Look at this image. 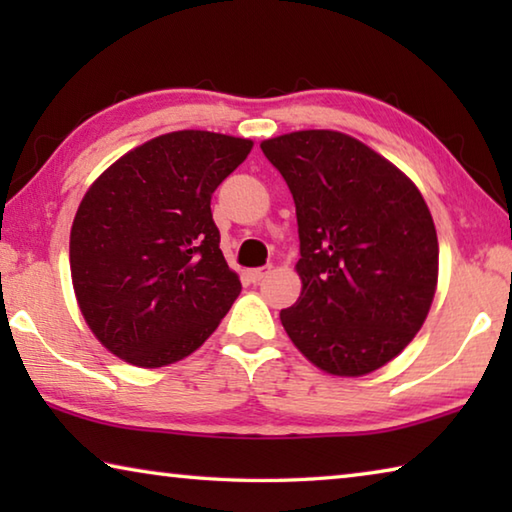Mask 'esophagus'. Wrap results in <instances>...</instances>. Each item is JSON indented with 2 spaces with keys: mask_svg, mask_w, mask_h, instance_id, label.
<instances>
[{
  "mask_svg": "<svg viewBox=\"0 0 512 512\" xmlns=\"http://www.w3.org/2000/svg\"><path fill=\"white\" fill-rule=\"evenodd\" d=\"M266 273H268V266H264V268H250L246 275H248L250 282H259Z\"/></svg>",
  "mask_w": 512,
  "mask_h": 512,
  "instance_id": "esophagus-1",
  "label": "esophagus"
}]
</instances>
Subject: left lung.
<instances>
[{"label":"left lung","mask_w":512,"mask_h":512,"mask_svg":"<svg viewBox=\"0 0 512 512\" xmlns=\"http://www.w3.org/2000/svg\"><path fill=\"white\" fill-rule=\"evenodd\" d=\"M296 203L302 291L280 311L293 345L329 375L359 377L420 332L438 282L429 207L404 173L350 135L262 142Z\"/></svg>","instance_id":"left-lung-1"}]
</instances>
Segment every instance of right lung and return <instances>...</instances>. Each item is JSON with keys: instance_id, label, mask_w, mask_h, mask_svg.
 I'll list each match as a JSON object with an SVG mask.
<instances>
[{"instance_id": "add662e5", "label": "right lung", "mask_w": 512, "mask_h": 512, "mask_svg": "<svg viewBox=\"0 0 512 512\" xmlns=\"http://www.w3.org/2000/svg\"><path fill=\"white\" fill-rule=\"evenodd\" d=\"M253 149L176 131L103 171L69 235V266L94 336L133 366L180 361L219 327L241 282L221 253L212 194Z\"/></svg>"}]
</instances>
